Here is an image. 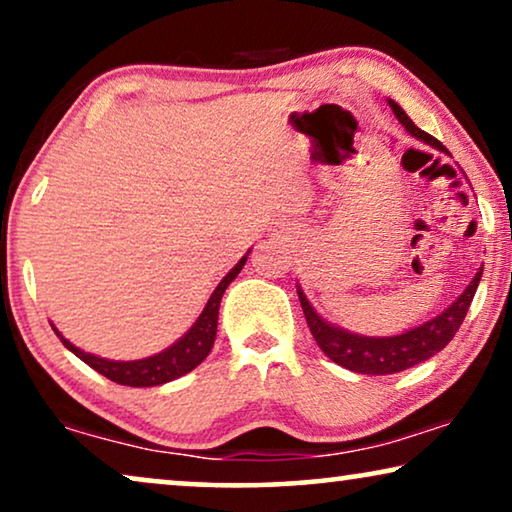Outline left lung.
<instances>
[{"instance_id": "1", "label": "left lung", "mask_w": 512, "mask_h": 512, "mask_svg": "<svg viewBox=\"0 0 512 512\" xmlns=\"http://www.w3.org/2000/svg\"><path fill=\"white\" fill-rule=\"evenodd\" d=\"M389 107L394 109L396 118L405 125V130H408L412 137L422 139L424 144L433 146V149L450 153L436 137L419 130L394 100H389ZM480 277L482 268L475 272L473 282L466 286V291L461 293L443 314H438V317L426 321V324L410 328V331H405L401 335H391V338H368V335L342 331V328L331 326L314 312V307L310 305V300L305 298V293L300 291V286L298 298L307 319V326H310L312 331V338L317 340L321 352H324L328 359L361 375H394L431 359L433 354H438L440 349L447 347V342L454 338V333H457L459 326L464 324L468 307L473 303L475 289H478L480 284Z\"/></svg>"}]
</instances>
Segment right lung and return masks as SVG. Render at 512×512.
Here are the masks:
<instances>
[{
	"label": "right lung",
	"mask_w": 512,
	"mask_h": 512,
	"mask_svg": "<svg viewBox=\"0 0 512 512\" xmlns=\"http://www.w3.org/2000/svg\"><path fill=\"white\" fill-rule=\"evenodd\" d=\"M247 256L240 258V263H237L235 268L221 279L212 296H209L205 310H202L198 321L191 326V331H188L181 340L174 342L172 347H167L165 352L153 354V356H149V359H139V361L100 359V356L88 354V352H83V349L74 347L67 338H62L55 326H53V331L62 340V345L69 349V352L79 356L83 363H88V366L97 370L100 375L109 377L111 382L125 384V387H158V384L172 382L181 375L191 373V370L195 366H200V363L207 359V354L212 352L214 340H216V324H219L221 298H223V293H226L228 284L233 282L237 275H240L242 265L247 263Z\"/></svg>",
	"instance_id": "obj_1"
}]
</instances>
